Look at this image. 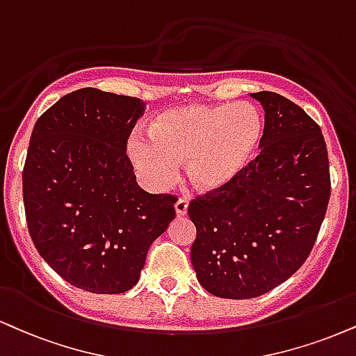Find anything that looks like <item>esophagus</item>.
I'll return each mask as SVG.
<instances>
[{
    "mask_svg": "<svg viewBox=\"0 0 356 356\" xmlns=\"http://www.w3.org/2000/svg\"><path fill=\"white\" fill-rule=\"evenodd\" d=\"M187 207H189V202H187L186 197H181V199H179L177 202H175V213H177L179 217L186 216Z\"/></svg>",
    "mask_w": 356,
    "mask_h": 356,
    "instance_id": "34e87169",
    "label": "esophagus"
}]
</instances>
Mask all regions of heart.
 Wrapping results in <instances>:
<instances>
[{
  "mask_svg": "<svg viewBox=\"0 0 356 356\" xmlns=\"http://www.w3.org/2000/svg\"><path fill=\"white\" fill-rule=\"evenodd\" d=\"M149 139L132 136L127 156L152 189L172 182L179 164L195 189L216 192L241 175L259 151L264 119L250 102L191 104L162 111L147 124Z\"/></svg>",
  "mask_w": 356,
  "mask_h": 356,
  "instance_id": "obj_1",
  "label": "heart"
}]
</instances>
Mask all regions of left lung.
Wrapping results in <instances>:
<instances>
[{"mask_svg":"<svg viewBox=\"0 0 356 356\" xmlns=\"http://www.w3.org/2000/svg\"><path fill=\"white\" fill-rule=\"evenodd\" d=\"M265 111L260 154L189 212L199 284L220 298H254L284 284L315 245L330 200L328 152L314 119L277 92L250 94Z\"/></svg>","mask_w":356,"mask_h":356,"instance_id":"left-lung-1","label":"left lung"}]
</instances>
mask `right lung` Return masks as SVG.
Masks as SVG:
<instances>
[{
	"label": "right lung",
	"instance_id": "1",
	"mask_svg": "<svg viewBox=\"0 0 356 356\" xmlns=\"http://www.w3.org/2000/svg\"><path fill=\"white\" fill-rule=\"evenodd\" d=\"M145 102L83 88L34 124L23 169L31 241L53 270L92 293H124L175 219L174 195L136 182L127 139Z\"/></svg>",
	"mask_w": 356,
	"mask_h": 356
}]
</instances>
